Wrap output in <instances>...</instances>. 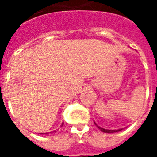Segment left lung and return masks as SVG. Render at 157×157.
<instances>
[{"instance_id": "8db88e82", "label": "left lung", "mask_w": 157, "mask_h": 157, "mask_svg": "<svg viewBox=\"0 0 157 157\" xmlns=\"http://www.w3.org/2000/svg\"><path fill=\"white\" fill-rule=\"evenodd\" d=\"M95 124L97 125V127L101 130V131L102 132H104V133H115V132H118V131H120V130H122V128H119V129H114V130H110V129H105V128H101L100 126H98V125L97 124L95 123Z\"/></svg>"}]
</instances>
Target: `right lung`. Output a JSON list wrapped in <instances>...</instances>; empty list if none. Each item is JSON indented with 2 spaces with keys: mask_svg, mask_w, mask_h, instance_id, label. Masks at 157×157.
Segmentation results:
<instances>
[{
  "mask_svg": "<svg viewBox=\"0 0 157 157\" xmlns=\"http://www.w3.org/2000/svg\"><path fill=\"white\" fill-rule=\"evenodd\" d=\"M61 126H63V124H61ZM46 134H47V133H46Z\"/></svg>",
  "mask_w": 157,
  "mask_h": 157,
  "instance_id": "add662e5",
  "label": "right lung"
}]
</instances>
